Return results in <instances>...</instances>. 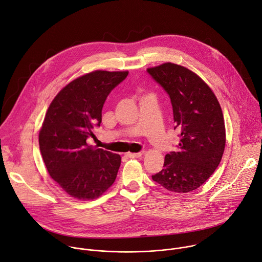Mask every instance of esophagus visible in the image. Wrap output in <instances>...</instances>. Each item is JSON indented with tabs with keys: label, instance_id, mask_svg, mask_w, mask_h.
<instances>
[{
	"label": "esophagus",
	"instance_id": "1",
	"mask_svg": "<svg viewBox=\"0 0 262 262\" xmlns=\"http://www.w3.org/2000/svg\"><path fill=\"white\" fill-rule=\"evenodd\" d=\"M125 157L128 158V159H138V158H141L142 157V154L139 152V154H125Z\"/></svg>",
	"mask_w": 262,
	"mask_h": 262
}]
</instances>
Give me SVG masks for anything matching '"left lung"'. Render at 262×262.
I'll return each mask as SVG.
<instances>
[{"instance_id": "8db88e82", "label": "left lung", "mask_w": 262, "mask_h": 262, "mask_svg": "<svg viewBox=\"0 0 262 262\" xmlns=\"http://www.w3.org/2000/svg\"><path fill=\"white\" fill-rule=\"evenodd\" d=\"M147 72L168 93L180 138L177 150L166 155L163 170L152 179L171 192L194 191L214 172L225 149L221 105L207 84L188 68L168 62Z\"/></svg>"}]
</instances>
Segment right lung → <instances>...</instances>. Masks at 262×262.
Masks as SVG:
<instances>
[{"label": "right lung", "mask_w": 262, "mask_h": 262, "mask_svg": "<svg viewBox=\"0 0 262 262\" xmlns=\"http://www.w3.org/2000/svg\"><path fill=\"white\" fill-rule=\"evenodd\" d=\"M128 71L95 70L73 80L54 98L39 132L40 152L51 177L71 197L93 200L114 183L119 155L87 139L101 123L103 103Z\"/></svg>", "instance_id": "obj_1"}]
</instances>
